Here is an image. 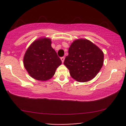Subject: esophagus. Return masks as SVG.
<instances>
[{"label": "esophagus", "mask_w": 126, "mask_h": 126, "mask_svg": "<svg viewBox=\"0 0 126 126\" xmlns=\"http://www.w3.org/2000/svg\"><path fill=\"white\" fill-rule=\"evenodd\" d=\"M64 57H61V58H60V59H61V60H62V63H63V62H64Z\"/></svg>", "instance_id": "1"}]
</instances>
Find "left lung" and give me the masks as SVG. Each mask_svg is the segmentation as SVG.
I'll use <instances>...</instances> for the list:
<instances>
[{
    "mask_svg": "<svg viewBox=\"0 0 126 126\" xmlns=\"http://www.w3.org/2000/svg\"><path fill=\"white\" fill-rule=\"evenodd\" d=\"M103 64V51L91 41L83 38L72 43L64 62L72 78L80 82L94 79Z\"/></svg>",
    "mask_w": 126,
    "mask_h": 126,
    "instance_id": "1",
    "label": "left lung"
}]
</instances>
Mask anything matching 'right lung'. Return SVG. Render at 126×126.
I'll list each match as a JSON object with an SVG mask.
<instances>
[{
	"label": "right lung",
	"mask_w": 126,
	"mask_h": 126,
	"mask_svg": "<svg viewBox=\"0 0 126 126\" xmlns=\"http://www.w3.org/2000/svg\"><path fill=\"white\" fill-rule=\"evenodd\" d=\"M23 61L30 76L41 81L51 79L62 64L57 53L52 48L51 40L47 37L33 41L26 51Z\"/></svg>",
	"instance_id": "obj_1"
}]
</instances>
